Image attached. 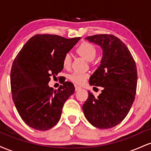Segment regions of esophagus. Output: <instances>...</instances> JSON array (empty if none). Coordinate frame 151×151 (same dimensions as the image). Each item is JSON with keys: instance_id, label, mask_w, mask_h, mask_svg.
<instances>
[{"instance_id": "1", "label": "esophagus", "mask_w": 151, "mask_h": 151, "mask_svg": "<svg viewBox=\"0 0 151 151\" xmlns=\"http://www.w3.org/2000/svg\"><path fill=\"white\" fill-rule=\"evenodd\" d=\"M81 89V88L80 87V86H75V91H79V90H80Z\"/></svg>"}]
</instances>
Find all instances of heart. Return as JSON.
<instances>
[{
  "instance_id": "heart-1",
  "label": "heart",
  "mask_w": 151,
  "mask_h": 151,
  "mask_svg": "<svg viewBox=\"0 0 151 151\" xmlns=\"http://www.w3.org/2000/svg\"><path fill=\"white\" fill-rule=\"evenodd\" d=\"M77 52L82 56L85 60L87 61H93L96 56L97 54V50L96 47L91 44V42H82L77 47V50H76ZM71 62H72V58H71V55L70 54H66L64 56L63 60H62V65H63L64 68L69 69L70 67ZM88 75L86 73H81V72H74L70 76V79L72 81L77 84H82L85 82L86 79H87Z\"/></svg>"
}]
</instances>
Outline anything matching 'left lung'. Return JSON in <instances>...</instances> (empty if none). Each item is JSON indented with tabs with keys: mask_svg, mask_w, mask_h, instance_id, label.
Returning <instances> with one entry per match:
<instances>
[{
	"mask_svg": "<svg viewBox=\"0 0 151 151\" xmlns=\"http://www.w3.org/2000/svg\"><path fill=\"white\" fill-rule=\"evenodd\" d=\"M86 39L103 50L101 65L89 79L90 85L101 86L102 91L97 97L88 91L83 111L91 125L111 129L125 119L132 106L138 79L136 62L126 45L113 35H95Z\"/></svg>",
	"mask_w": 151,
	"mask_h": 151,
	"instance_id": "left-lung-1",
	"label": "left lung"
}]
</instances>
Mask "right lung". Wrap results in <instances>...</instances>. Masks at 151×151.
I'll return each instance as SVG.
<instances>
[{
	"label": "right lung",
	"instance_id": "right-lung-1",
	"mask_svg": "<svg viewBox=\"0 0 151 151\" xmlns=\"http://www.w3.org/2000/svg\"><path fill=\"white\" fill-rule=\"evenodd\" d=\"M80 39L36 35L15 57L10 71L12 96L22 121L32 129L47 131L60 121L64 104L75 88L65 81L54 90L48 83L63 70L64 56Z\"/></svg>",
	"mask_w": 151,
	"mask_h": 151
}]
</instances>
